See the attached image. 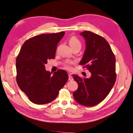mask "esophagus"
<instances>
[{
    "mask_svg": "<svg viewBox=\"0 0 133 133\" xmlns=\"http://www.w3.org/2000/svg\"><path fill=\"white\" fill-rule=\"evenodd\" d=\"M73 79V77H72V76L70 75V74H69V81H72Z\"/></svg>",
    "mask_w": 133,
    "mask_h": 133,
    "instance_id": "34e87169",
    "label": "esophagus"
}]
</instances>
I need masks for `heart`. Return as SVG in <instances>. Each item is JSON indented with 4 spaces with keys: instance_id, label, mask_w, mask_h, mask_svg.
I'll use <instances>...</instances> for the list:
<instances>
[{
    "instance_id": "obj_1",
    "label": "heart",
    "mask_w": 133,
    "mask_h": 133,
    "mask_svg": "<svg viewBox=\"0 0 133 133\" xmlns=\"http://www.w3.org/2000/svg\"><path fill=\"white\" fill-rule=\"evenodd\" d=\"M69 43L72 48H75V47H79L80 48H81V42L79 41L78 39L76 37H71L69 39ZM72 64H73V62L71 61V62H69L65 65V67L66 69H70L71 68L70 65Z\"/></svg>"
}]
</instances>
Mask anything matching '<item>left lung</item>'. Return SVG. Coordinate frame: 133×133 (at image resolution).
<instances>
[{
	"label": "left lung",
	"instance_id": "left-lung-1",
	"mask_svg": "<svg viewBox=\"0 0 133 133\" xmlns=\"http://www.w3.org/2000/svg\"><path fill=\"white\" fill-rule=\"evenodd\" d=\"M80 35L85 39L86 49L79 65L91 73L89 78L72 76L78 87L73 94L76 101L84 106L92 107L104 100L116 80V58L108 42L100 35L89 31Z\"/></svg>",
	"mask_w": 133,
	"mask_h": 133
}]
</instances>
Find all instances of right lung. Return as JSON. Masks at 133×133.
I'll return each mask as SVG.
<instances>
[{
  "label": "right lung",
  "mask_w": 133,
  "mask_h": 133,
  "mask_svg": "<svg viewBox=\"0 0 133 133\" xmlns=\"http://www.w3.org/2000/svg\"><path fill=\"white\" fill-rule=\"evenodd\" d=\"M65 32L43 34L26 41L16 58V81L32 103L45 104L55 99L68 79L66 71L52 72L45 69L47 60L54 59L57 44Z\"/></svg>",
  "instance_id": "obj_1"
}]
</instances>
